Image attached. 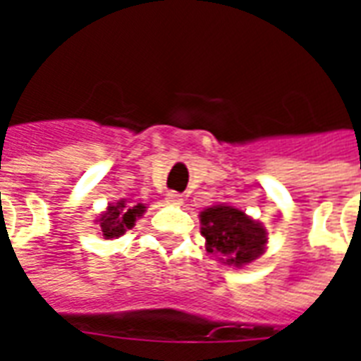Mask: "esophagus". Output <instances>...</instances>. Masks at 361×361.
<instances>
[{
    "instance_id": "1",
    "label": "esophagus",
    "mask_w": 361,
    "mask_h": 361,
    "mask_svg": "<svg viewBox=\"0 0 361 361\" xmlns=\"http://www.w3.org/2000/svg\"><path fill=\"white\" fill-rule=\"evenodd\" d=\"M166 201L172 204H181L183 203V199H181L180 193H176V191H170V193H166Z\"/></svg>"
}]
</instances>
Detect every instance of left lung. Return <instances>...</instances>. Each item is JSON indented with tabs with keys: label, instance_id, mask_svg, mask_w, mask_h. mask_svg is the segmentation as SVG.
<instances>
[{
	"label": "left lung",
	"instance_id": "8db88e82",
	"mask_svg": "<svg viewBox=\"0 0 361 361\" xmlns=\"http://www.w3.org/2000/svg\"><path fill=\"white\" fill-rule=\"evenodd\" d=\"M201 234L207 240V251L226 265H247L265 251L263 226L228 204H214L201 212Z\"/></svg>",
	"mask_w": 361,
	"mask_h": 361
}]
</instances>
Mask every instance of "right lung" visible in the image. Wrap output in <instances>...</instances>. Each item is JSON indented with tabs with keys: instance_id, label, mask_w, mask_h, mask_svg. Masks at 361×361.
I'll list each match as a JSON object with an SVG mask.
<instances>
[{
	"instance_id": "1",
	"label": "right lung",
	"mask_w": 361,
	"mask_h": 361,
	"mask_svg": "<svg viewBox=\"0 0 361 361\" xmlns=\"http://www.w3.org/2000/svg\"><path fill=\"white\" fill-rule=\"evenodd\" d=\"M145 209L147 207L142 203H129V201H118V203L110 204L102 216L98 219L100 232L106 240L123 235L127 230L135 226L137 219H141Z\"/></svg>"
}]
</instances>
